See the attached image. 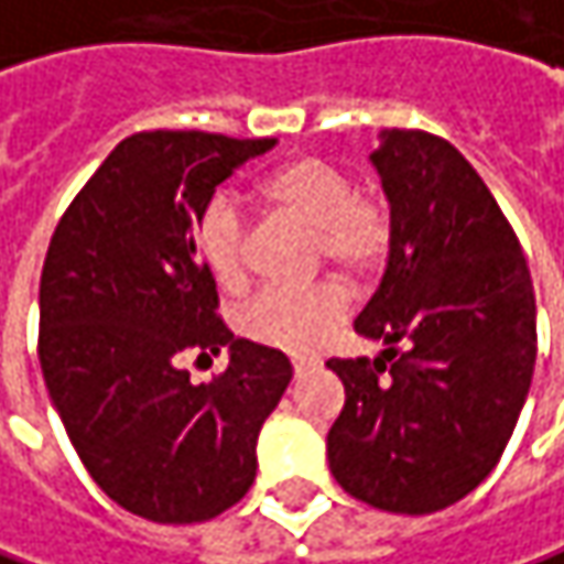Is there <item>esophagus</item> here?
I'll use <instances>...</instances> for the list:
<instances>
[{
    "instance_id": "1",
    "label": "esophagus",
    "mask_w": 564,
    "mask_h": 564,
    "mask_svg": "<svg viewBox=\"0 0 564 564\" xmlns=\"http://www.w3.org/2000/svg\"><path fill=\"white\" fill-rule=\"evenodd\" d=\"M293 371H296V378H300V375L313 371V361H306V358H293Z\"/></svg>"
}]
</instances>
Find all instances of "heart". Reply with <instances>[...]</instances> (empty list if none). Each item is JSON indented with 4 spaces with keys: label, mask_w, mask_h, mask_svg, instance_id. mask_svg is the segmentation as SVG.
Segmentation results:
<instances>
[{
    "label": "heart",
    "mask_w": 564,
    "mask_h": 564,
    "mask_svg": "<svg viewBox=\"0 0 564 564\" xmlns=\"http://www.w3.org/2000/svg\"><path fill=\"white\" fill-rule=\"evenodd\" d=\"M258 199L306 229L319 258L341 278H365L384 264L393 219L384 199L355 193L351 180L319 158H290L258 186ZM196 251L223 290H241L248 281L245 219L238 206L219 196L206 206L196 226ZM345 319V300L333 286L264 290L238 313V329L258 345L281 351L319 348Z\"/></svg>",
    "instance_id": "obj_1"
}]
</instances>
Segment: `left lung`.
Returning <instances> with one entry per match:
<instances>
[{
    "instance_id": "1",
    "label": "left lung",
    "mask_w": 564,
    "mask_h": 564,
    "mask_svg": "<svg viewBox=\"0 0 564 564\" xmlns=\"http://www.w3.org/2000/svg\"><path fill=\"white\" fill-rule=\"evenodd\" d=\"M371 164L393 241L355 333L384 351L326 361L345 384L326 448L351 497L423 517L500 462L533 381L536 296L510 223L448 141L387 129Z\"/></svg>"
}]
</instances>
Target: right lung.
<instances>
[{"mask_svg": "<svg viewBox=\"0 0 564 564\" xmlns=\"http://www.w3.org/2000/svg\"><path fill=\"white\" fill-rule=\"evenodd\" d=\"M278 138L138 131L79 189L41 271L37 358L89 478L151 523H203L258 471V433L293 378L290 358L216 319L196 226L231 171ZM230 351L213 386L186 354Z\"/></svg>", "mask_w": 564, "mask_h": 564, "instance_id": "1", "label": "right lung"}]
</instances>
